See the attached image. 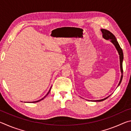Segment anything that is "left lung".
<instances>
[{"mask_svg":"<svg viewBox=\"0 0 131 131\" xmlns=\"http://www.w3.org/2000/svg\"><path fill=\"white\" fill-rule=\"evenodd\" d=\"M101 31H102V36L103 37V38L106 39V40H108V39L110 40L111 41H112V43H113L114 45L115 46V47H116L117 51H118V52L119 55V61H120V69H121V74H121L120 81H119V83H118V86L119 84H121V83L122 79H123V61L124 56H123V50H122V48L120 47V46H119V44L118 43V41H117V39L116 38V37H115L114 35L113 34L112 32H110L109 30H108L107 29H102ZM108 97H106V98H104L103 99H101V100L96 101V102H101V101H104V100H105L106 99H107Z\"/></svg>","mask_w":131,"mask_h":131,"instance_id":"obj_1","label":"left lung"}]
</instances>
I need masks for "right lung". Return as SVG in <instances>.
<instances>
[{"label":"right lung","mask_w":131,"mask_h":131,"mask_svg":"<svg viewBox=\"0 0 131 131\" xmlns=\"http://www.w3.org/2000/svg\"><path fill=\"white\" fill-rule=\"evenodd\" d=\"M51 87L50 88V90H49V91H48V93H47V95H46V96H44L43 97V98H42V99H40V100H39V101H35V102H33V103H35V102H39V101H41V100H43V99L44 98V97H45L46 96H47V95L48 94H49V92H50V90H51Z\"/></svg>","instance_id":"add662e5"}]
</instances>
